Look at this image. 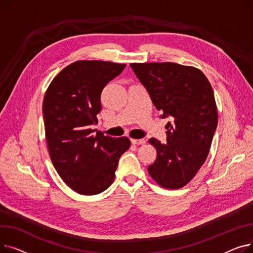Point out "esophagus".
Returning a JSON list of instances; mask_svg holds the SVG:
<instances>
[{
    "label": "esophagus",
    "instance_id": "34e87169",
    "mask_svg": "<svg viewBox=\"0 0 253 253\" xmlns=\"http://www.w3.org/2000/svg\"><path fill=\"white\" fill-rule=\"evenodd\" d=\"M132 144H135V145H139V144H145V140L144 139H131Z\"/></svg>",
    "mask_w": 253,
    "mask_h": 253
}]
</instances>
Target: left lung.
Wrapping results in <instances>:
<instances>
[{
    "label": "left lung",
    "instance_id": "8db88e82",
    "mask_svg": "<svg viewBox=\"0 0 253 253\" xmlns=\"http://www.w3.org/2000/svg\"><path fill=\"white\" fill-rule=\"evenodd\" d=\"M136 77L147 88L166 125L167 142H149L157 159L148 167L152 178L162 188L177 190L188 184L204 164L217 126L213 90L197 68L174 62L131 63Z\"/></svg>",
    "mask_w": 253,
    "mask_h": 253
}]
</instances>
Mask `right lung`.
I'll return each instance as SVG.
<instances>
[{
    "label": "right lung",
    "mask_w": 253,
    "mask_h": 253,
    "mask_svg": "<svg viewBox=\"0 0 253 253\" xmlns=\"http://www.w3.org/2000/svg\"><path fill=\"white\" fill-rule=\"evenodd\" d=\"M126 64L78 60L52 80L43 100L47 148L61 179L81 195H96L115 179L120 157L130 147L126 136L113 138L93 130L101 110L100 94Z\"/></svg>",
    "instance_id": "obj_1"
}]
</instances>
